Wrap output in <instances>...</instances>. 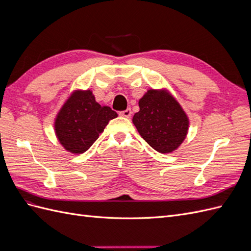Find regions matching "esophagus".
Returning <instances> with one entry per match:
<instances>
[{
  "instance_id": "1",
  "label": "esophagus",
  "mask_w": 251,
  "mask_h": 251,
  "mask_svg": "<svg viewBox=\"0 0 251 251\" xmlns=\"http://www.w3.org/2000/svg\"><path fill=\"white\" fill-rule=\"evenodd\" d=\"M131 114H132L131 109H126V110H125V111H121V112H119V115H120V116L126 117V118L130 117V116H131Z\"/></svg>"
}]
</instances>
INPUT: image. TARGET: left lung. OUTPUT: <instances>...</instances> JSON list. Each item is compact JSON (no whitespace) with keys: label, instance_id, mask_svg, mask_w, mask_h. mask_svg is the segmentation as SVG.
Segmentation results:
<instances>
[{"label":"left lung","instance_id":"8db88e82","mask_svg":"<svg viewBox=\"0 0 251 251\" xmlns=\"http://www.w3.org/2000/svg\"><path fill=\"white\" fill-rule=\"evenodd\" d=\"M133 124L141 137L159 153L176 151L184 141L188 117L168 90L150 89L139 100Z\"/></svg>","mask_w":251,"mask_h":251}]
</instances>
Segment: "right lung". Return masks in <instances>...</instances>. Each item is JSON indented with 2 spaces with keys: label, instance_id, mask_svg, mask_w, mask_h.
<instances>
[{
  "label": "right lung",
  "instance_id": "1",
  "mask_svg": "<svg viewBox=\"0 0 251 251\" xmlns=\"http://www.w3.org/2000/svg\"><path fill=\"white\" fill-rule=\"evenodd\" d=\"M117 113L95 100L91 90H76L60 108L54 120L59 143L72 154H82L100 137Z\"/></svg>",
  "mask_w": 251,
  "mask_h": 251
}]
</instances>
